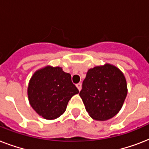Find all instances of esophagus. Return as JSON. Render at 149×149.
<instances>
[{"label":"esophagus","instance_id":"esophagus-1","mask_svg":"<svg viewBox=\"0 0 149 149\" xmlns=\"http://www.w3.org/2000/svg\"><path fill=\"white\" fill-rule=\"evenodd\" d=\"M76 86H77V88H78V90H79V91H81L82 85H81V84H80V83H79V84H77V85H76Z\"/></svg>","mask_w":149,"mask_h":149}]
</instances>
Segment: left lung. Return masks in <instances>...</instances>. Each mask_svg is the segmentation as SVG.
I'll list each match as a JSON object with an SVG mask.
<instances>
[{"mask_svg":"<svg viewBox=\"0 0 149 149\" xmlns=\"http://www.w3.org/2000/svg\"><path fill=\"white\" fill-rule=\"evenodd\" d=\"M127 93V83L121 71L105 64L88 70L79 96L91 118L106 120L119 112Z\"/></svg>","mask_w":149,"mask_h":149,"instance_id":"1","label":"left lung"}]
</instances>
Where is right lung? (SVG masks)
<instances>
[{"label": "right lung", "instance_id": "add662e5", "mask_svg": "<svg viewBox=\"0 0 149 149\" xmlns=\"http://www.w3.org/2000/svg\"><path fill=\"white\" fill-rule=\"evenodd\" d=\"M79 93L71 75L60 67H46L36 71L29 82L28 96L32 108L47 120L65 112L68 102Z\"/></svg>", "mask_w": 149, "mask_h": 149}]
</instances>
